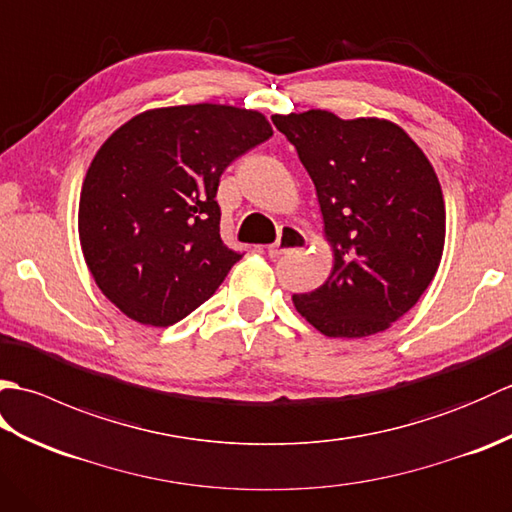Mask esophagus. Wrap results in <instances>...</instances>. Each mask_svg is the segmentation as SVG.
<instances>
[{"mask_svg": "<svg viewBox=\"0 0 512 512\" xmlns=\"http://www.w3.org/2000/svg\"><path fill=\"white\" fill-rule=\"evenodd\" d=\"M308 239L303 235V231L295 226H281L279 228V235H277V242L273 246H268V255L270 257H281L286 253H292V250H301L306 248Z\"/></svg>", "mask_w": 512, "mask_h": 512, "instance_id": "obj_1", "label": "esophagus"}]
</instances>
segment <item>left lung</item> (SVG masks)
Returning <instances> with one entry per match:
<instances>
[{"label":"left lung","mask_w":512,"mask_h":512,"mask_svg":"<svg viewBox=\"0 0 512 512\" xmlns=\"http://www.w3.org/2000/svg\"><path fill=\"white\" fill-rule=\"evenodd\" d=\"M317 187L334 270L295 308L325 336L361 339L409 312L442 259L444 200L436 171L402 129L325 110L273 116Z\"/></svg>","instance_id":"1"}]
</instances>
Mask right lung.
<instances>
[{
	"instance_id": "add662e5",
	"label": "right lung",
	"mask_w": 512,
	"mask_h": 512,
	"mask_svg": "<svg viewBox=\"0 0 512 512\" xmlns=\"http://www.w3.org/2000/svg\"><path fill=\"white\" fill-rule=\"evenodd\" d=\"M270 136L259 112L198 103L138 114L105 140L83 180L79 237L118 310L167 328L215 295L242 259L220 237V176Z\"/></svg>"
}]
</instances>
